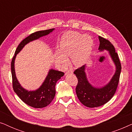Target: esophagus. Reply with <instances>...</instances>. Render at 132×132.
<instances>
[{
    "label": "esophagus",
    "instance_id": "obj_1",
    "mask_svg": "<svg viewBox=\"0 0 132 132\" xmlns=\"http://www.w3.org/2000/svg\"><path fill=\"white\" fill-rule=\"evenodd\" d=\"M73 70H68V71H67V73H73Z\"/></svg>",
    "mask_w": 132,
    "mask_h": 132
}]
</instances>
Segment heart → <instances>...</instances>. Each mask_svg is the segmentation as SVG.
<instances>
[{
	"instance_id": "heart-1",
	"label": "heart",
	"mask_w": 132,
	"mask_h": 132,
	"mask_svg": "<svg viewBox=\"0 0 132 132\" xmlns=\"http://www.w3.org/2000/svg\"><path fill=\"white\" fill-rule=\"evenodd\" d=\"M93 40L89 35L77 32H68L62 36L60 43V52H56L57 62L62 66L67 64V57L71 56L75 66H80L87 60L92 50Z\"/></svg>"
}]
</instances>
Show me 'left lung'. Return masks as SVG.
<instances>
[{"label":"left lung","instance_id":"1","mask_svg":"<svg viewBox=\"0 0 132 132\" xmlns=\"http://www.w3.org/2000/svg\"><path fill=\"white\" fill-rule=\"evenodd\" d=\"M100 46L98 50L109 51L111 57L116 66L115 75L110 82L103 87L97 88L94 87L88 82L85 73V65L80 67L74 71L77 78V85L76 93L79 100L84 106L88 108H96L101 106L109 102L114 95L118 87L121 70V65L118 55L114 46L109 40L98 36Z\"/></svg>","mask_w":132,"mask_h":132}]
</instances>
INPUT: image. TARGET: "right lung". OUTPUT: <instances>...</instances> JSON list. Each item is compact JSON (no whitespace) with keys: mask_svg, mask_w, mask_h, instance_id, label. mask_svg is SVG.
I'll return each instance as SVG.
<instances>
[{"mask_svg":"<svg viewBox=\"0 0 132 132\" xmlns=\"http://www.w3.org/2000/svg\"><path fill=\"white\" fill-rule=\"evenodd\" d=\"M55 29L40 30L34 32L27 37L18 46L15 52V55L11 61V74L12 79V87L15 93L19 98L28 105L35 108L46 107L52 102L55 96V86L57 81L64 75L62 71L51 69L48 71V75L40 87L35 91H29L25 89L19 84L15 76L14 62L16 56L25 45L30 41L38 39L43 36L47 35L52 32Z\"/></svg>","mask_w":132,"mask_h":132,"instance_id":"right-lung-1","label":"right lung"}]
</instances>
